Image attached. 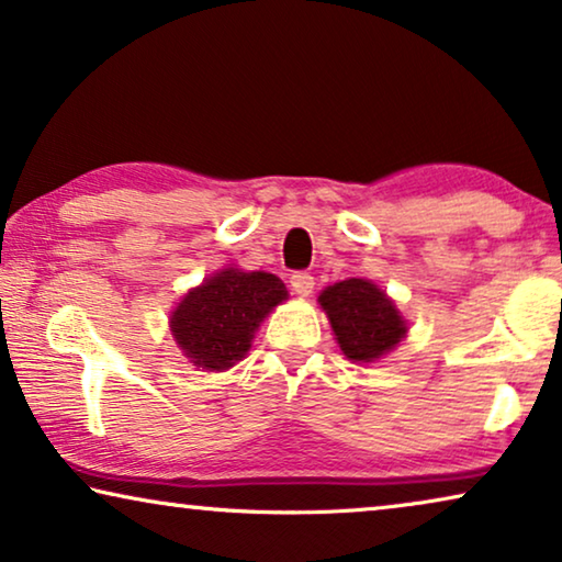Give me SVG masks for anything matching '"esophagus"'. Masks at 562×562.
I'll return each instance as SVG.
<instances>
[{"instance_id": "esophagus-1", "label": "esophagus", "mask_w": 562, "mask_h": 562, "mask_svg": "<svg viewBox=\"0 0 562 562\" xmlns=\"http://www.w3.org/2000/svg\"><path fill=\"white\" fill-rule=\"evenodd\" d=\"M289 283H291V289H294V294L310 296L312 289H314V276L306 273V271H296V273H291Z\"/></svg>"}]
</instances>
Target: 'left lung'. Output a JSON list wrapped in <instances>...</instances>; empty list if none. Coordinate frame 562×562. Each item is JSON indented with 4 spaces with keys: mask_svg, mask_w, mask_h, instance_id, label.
Listing matches in <instances>:
<instances>
[{
    "mask_svg": "<svg viewBox=\"0 0 562 562\" xmlns=\"http://www.w3.org/2000/svg\"><path fill=\"white\" fill-rule=\"evenodd\" d=\"M337 342L350 360H375L402 340L406 325L396 306L371 281L348 279L319 294Z\"/></svg>",
    "mask_w": 562,
    "mask_h": 562,
    "instance_id": "8db88e82",
    "label": "left lung"
}]
</instances>
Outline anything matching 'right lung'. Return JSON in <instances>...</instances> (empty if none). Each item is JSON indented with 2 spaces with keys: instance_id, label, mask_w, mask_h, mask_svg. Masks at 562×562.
Returning a JSON list of instances; mask_svg holds the SVG:
<instances>
[{
  "instance_id": "add662e5",
  "label": "right lung",
  "mask_w": 562,
  "mask_h": 562,
  "mask_svg": "<svg viewBox=\"0 0 562 562\" xmlns=\"http://www.w3.org/2000/svg\"><path fill=\"white\" fill-rule=\"evenodd\" d=\"M286 299L273 273L227 268L189 291L173 312L171 327L179 348L204 371H225L250 350L260 319Z\"/></svg>"
}]
</instances>
